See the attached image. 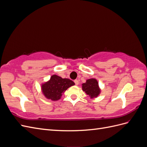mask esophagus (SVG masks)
Wrapping results in <instances>:
<instances>
[{
	"label": "esophagus",
	"mask_w": 147,
	"mask_h": 147,
	"mask_svg": "<svg viewBox=\"0 0 147 147\" xmlns=\"http://www.w3.org/2000/svg\"><path fill=\"white\" fill-rule=\"evenodd\" d=\"M74 82H75V84H76V85H78V84H79V81L78 80H75Z\"/></svg>",
	"instance_id": "obj_1"
}]
</instances>
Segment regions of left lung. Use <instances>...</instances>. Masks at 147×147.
<instances>
[{"instance_id": "8db88e82", "label": "left lung", "mask_w": 147, "mask_h": 147, "mask_svg": "<svg viewBox=\"0 0 147 147\" xmlns=\"http://www.w3.org/2000/svg\"><path fill=\"white\" fill-rule=\"evenodd\" d=\"M82 85L83 91L90 97L91 99H94L100 94L101 90L99 86V82L96 78L88 79Z\"/></svg>"}]
</instances>
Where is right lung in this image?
<instances>
[{
  "mask_svg": "<svg viewBox=\"0 0 147 147\" xmlns=\"http://www.w3.org/2000/svg\"><path fill=\"white\" fill-rule=\"evenodd\" d=\"M75 83L68 78H63L56 75H53L48 81L42 83V94L47 99L53 101L59 100L63 93Z\"/></svg>",
  "mask_w": 147,
  "mask_h": 147,
  "instance_id": "right-lung-1",
  "label": "right lung"
}]
</instances>
